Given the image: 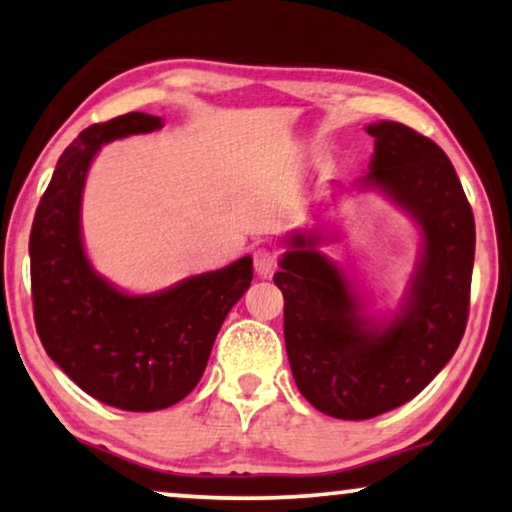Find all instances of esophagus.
<instances>
[{"instance_id": "1", "label": "esophagus", "mask_w": 512, "mask_h": 512, "mask_svg": "<svg viewBox=\"0 0 512 512\" xmlns=\"http://www.w3.org/2000/svg\"><path fill=\"white\" fill-rule=\"evenodd\" d=\"M274 265H277V254L270 247H261L254 251V270L261 274V277H268L274 272Z\"/></svg>"}]
</instances>
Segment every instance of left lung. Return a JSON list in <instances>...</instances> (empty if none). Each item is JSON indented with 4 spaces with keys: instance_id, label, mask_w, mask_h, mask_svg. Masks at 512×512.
<instances>
[{
    "instance_id": "8db88e82",
    "label": "left lung",
    "mask_w": 512,
    "mask_h": 512,
    "mask_svg": "<svg viewBox=\"0 0 512 512\" xmlns=\"http://www.w3.org/2000/svg\"><path fill=\"white\" fill-rule=\"evenodd\" d=\"M374 157L365 187L418 221L422 251L397 314L362 311L346 274L293 235L274 284L284 293V339L293 379L325 416L367 420L418 395L453 358L469 318L476 224L453 164L434 140L399 122L369 124Z\"/></svg>"
}]
</instances>
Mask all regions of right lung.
Instances as JSON below:
<instances>
[{
    "mask_svg": "<svg viewBox=\"0 0 512 512\" xmlns=\"http://www.w3.org/2000/svg\"><path fill=\"white\" fill-rule=\"evenodd\" d=\"M161 127V117L127 113L80 133L59 157L29 235L43 348L87 395L124 411L168 409L196 388L221 323L254 277L242 256L166 291L129 295L94 272L80 233L92 159L103 143Z\"/></svg>",
    "mask_w": 512,
    "mask_h": 512,
    "instance_id": "1",
    "label": "right lung"
}]
</instances>
